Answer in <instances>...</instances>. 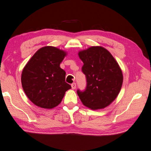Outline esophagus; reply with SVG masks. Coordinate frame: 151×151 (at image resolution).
<instances>
[{
  "mask_svg": "<svg viewBox=\"0 0 151 151\" xmlns=\"http://www.w3.org/2000/svg\"><path fill=\"white\" fill-rule=\"evenodd\" d=\"M71 86H72V89H75L76 88V83H73L72 85H71Z\"/></svg>",
  "mask_w": 151,
  "mask_h": 151,
  "instance_id": "1",
  "label": "esophagus"
}]
</instances>
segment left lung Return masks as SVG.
<instances>
[{
  "instance_id": "1",
  "label": "left lung",
  "mask_w": 151,
  "mask_h": 151,
  "mask_svg": "<svg viewBox=\"0 0 151 151\" xmlns=\"http://www.w3.org/2000/svg\"><path fill=\"white\" fill-rule=\"evenodd\" d=\"M82 72L86 76L84 91L78 90L82 103L92 110L104 109L117 97L123 83V74L117 61L109 50L93 46L81 50Z\"/></svg>"
}]
</instances>
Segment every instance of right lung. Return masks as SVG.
<instances>
[{
  "label": "right lung",
  "mask_w": 151,
  "mask_h": 151,
  "mask_svg": "<svg viewBox=\"0 0 151 151\" xmlns=\"http://www.w3.org/2000/svg\"><path fill=\"white\" fill-rule=\"evenodd\" d=\"M66 52L52 46L39 49L23 69L22 85L25 95L34 104L53 109L60 103L70 85L65 81L66 72L60 64Z\"/></svg>",
  "instance_id": "obj_1"
}]
</instances>
